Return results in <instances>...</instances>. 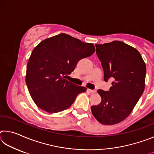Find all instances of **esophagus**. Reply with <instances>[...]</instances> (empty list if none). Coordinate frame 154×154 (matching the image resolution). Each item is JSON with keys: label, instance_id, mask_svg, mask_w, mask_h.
Wrapping results in <instances>:
<instances>
[{"label": "esophagus", "instance_id": "obj_1", "mask_svg": "<svg viewBox=\"0 0 154 154\" xmlns=\"http://www.w3.org/2000/svg\"><path fill=\"white\" fill-rule=\"evenodd\" d=\"M87 91H88V92H90V93H91V94H94V93H95V92H96V90H94L88 89V90H87Z\"/></svg>", "mask_w": 154, "mask_h": 154}]
</instances>
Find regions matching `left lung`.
<instances>
[{
	"instance_id": "left-lung-1",
	"label": "left lung",
	"mask_w": 154,
	"mask_h": 154,
	"mask_svg": "<svg viewBox=\"0 0 154 154\" xmlns=\"http://www.w3.org/2000/svg\"><path fill=\"white\" fill-rule=\"evenodd\" d=\"M104 71V80H113L109 91L98 90L101 102L91 106L93 116L104 125L124 120L145 89L146 66L137 49L122 41L96 44Z\"/></svg>"
}]
</instances>
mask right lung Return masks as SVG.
Returning a JSON list of instances; mask_svg holds the SVG:
<instances>
[{"mask_svg":"<svg viewBox=\"0 0 154 154\" xmlns=\"http://www.w3.org/2000/svg\"><path fill=\"white\" fill-rule=\"evenodd\" d=\"M94 51L92 43L64 33L46 38L36 45L28 62L26 75L28 91L36 105L50 113L70 107L77 95L87 88L69 82L66 77L81 59Z\"/></svg>","mask_w":154,"mask_h":154,"instance_id":"1","label":"right lung"}]
</instances>
